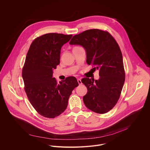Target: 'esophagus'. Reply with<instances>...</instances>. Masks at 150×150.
Returning a JSON list of instances; mask_svg holds the SVG:
<instances>
[{
  "mask_svg": "<svg viewBox=\"0 0 150 150\" xmlns=\"http://www.w3.org/2000/svg\"><path fill=\"white\" fill-rule=\"evenodd\" d=\"M77 81H78V83H79L80 85L82 84V82H81V79H77Z\"/></svg>",
  "mask_w": 150,
  "mask_h": 150,
  "instance_id": "34e87169",
  "label": "esophagus"
}]
</instances>
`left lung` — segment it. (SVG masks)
I'll use <instances>...</instances> for the list:
<instances>
[{"instance_id":"obj_1","label":"left lung","mask_w":150,"mask_h":150,"mask_svg":"<svg viewBox=\"0 0 150 150\" xmlns=\"http://www.w3.org/2000/svg\"><path fill=\"white\" fill-rule=\"evenodd\" d=\"M69 44L81 45L86 50V63L99 71L98 80H81L88 90L83 97L86 107L98 114L106 113L117 103L125 79L118 43L108 32L93 29L74 36Z\"/></svg>"}]
</instances>
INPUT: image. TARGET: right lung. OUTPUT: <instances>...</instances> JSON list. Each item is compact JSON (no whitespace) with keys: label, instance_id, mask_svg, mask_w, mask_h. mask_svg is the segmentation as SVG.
I'll list each match as a JSON object with an SVG mask.
<instances>
[{"label":"right lung","instance_id":"obj_1","mask_svg":"<svg viewBox=\"0 0 150 150\" xmlns=\"http://www.w3.org/2000/svg\"><path fill=\"white\" fill-rule=\"evenodd\" d=\"M72 35L50 33L37 38L27 53L22 76L32 106L44 117L54 118L66 110L73 90L79 86L70 76L58 83L53 70L60 63L62 47Z\"/></svg>","mask_w":150,"mask_h":150}]
</instances>
